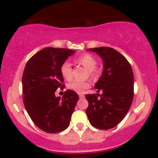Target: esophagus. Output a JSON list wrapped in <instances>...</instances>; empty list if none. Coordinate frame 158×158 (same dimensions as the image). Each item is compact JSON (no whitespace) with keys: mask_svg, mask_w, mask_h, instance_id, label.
Here are the masks:
<instances>
[{"mask_svg":"<svg viewBox=\"0 0 158 158\" xmlns=\"http://www.w3.org/2000/svg\"><path fill=\"white\" fill-rule=\"evenodd\" d=\"M79 98H84L85 97V95L83 94H79Z\"/></svg>","mask_w":158,"mask_h":158,"instance_id":"esophagus-1","label":"esophagus"}]
</instances>
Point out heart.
<instances>
[{
  "mask_svg": "<svg viewBox=\"0 0 158 158\" xmlns=\"http://www.w3.org/2000/svg\"><path fill=\"white\" fill-rule=\"evenodd\" d=\"M76 61L78 64L82 65L85 68L88 70V73L91 77H96L97 75V60L94 56L89 53H85L77 58ZM61 76L66 80H70L72 78L71 65L68 61H64L60 67ZM90 87L89 81H74L68 85V88L77 93H82Z\"/></svg>",
  "mask_w": 158,
  "mask_h": 158,
  "instance_id": "heart-1",
  "label": "heart"
}]
</instances>
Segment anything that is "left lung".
Segmentation results:
<instances>
[{
	"mask_svg": "<svg viewBox=\"0 0 158 158\" xmlns=\"http://www.w3.org/2000/svg\"><path fill=\"white\" fill-rule=\"evenodd\" d=\"M103 61L102 76L94 88L102 94H86L88 102L86 114L95 128L108 130L124 119L134 97V75L131 64L118 51L108 47L90 48ZM99 95L101 97L98 98Z\"/></svg>",
	"mask_w": 158,
	"mask_h": 158,
	"instance_id": "obj_1",
	"label": "left lung"
}]
</instances>
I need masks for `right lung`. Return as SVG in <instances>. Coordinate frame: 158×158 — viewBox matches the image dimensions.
Instances as JSON below:
<instances>
[{
	"label": "right lung",
	"instance_id": "right-lung-1",
	"mask_svg": "<svg viewBox=\"0 0 158 158\" xmlns=\"http://www.w3.org/2000/svg\"><path fill=\"white\" fill-rule=\"evenodd\" d=\"M74 52L70 49L44 48L29 59L23 70V105L35 126L48 133L68 128L79 100L71 90H66L62 98L55 95L58 88L64 87L61 65Z\"/></svg>",
	"mask_w": 158,
	"mask_h": 158
}]
</instances>
